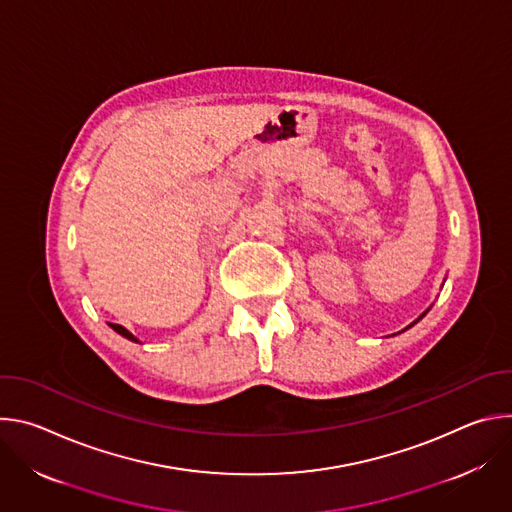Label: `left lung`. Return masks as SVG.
Returning <instances> with one entry per match:
<instances>
[{"label": "left lung", "mask_w": 512, "mask_h": 512, "mask_svg": "<svg viewBox=\"0 0 512 512\" xmlns=\"http://www.w3.org/2000/svg\"><path fill=\"white\" fill-rule=\"evenodd\" d=\"M427 312H429V308H427V310H425V312H423V314H421V316H419V318H417V320H415V322H411V324H409V326H407V328H411V326H415V324H417V322H419V320H421V318H423V316H425V314H427ZM407 328H405V330H407ZM405 330H401V332H405Z\"/></svg>", "instance_id": "8db88e82"}]
</instances>
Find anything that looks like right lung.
I'll return each mask as SVG.
<instances>
[{
  "label": "right lung",
  "instance_id": "1",
  "mask_svg": "<svg viewBox=\"0 0 512 512\" xmlns=\"http://www.w3.org/2000/svg\"><path fill=\"white\" fill-rule=\"evenodd\" d=\"M109 326H111V328H113L117 334H121L123 338L131 340V342H139V340H137V338H135V336H133V334H131V332H129L125 326H121V324H111V322H109Z\"/></svg>",
  "mask_w": 512,
  "mask_h": 512
}]
</instances>
